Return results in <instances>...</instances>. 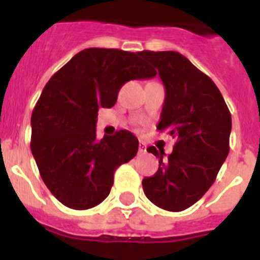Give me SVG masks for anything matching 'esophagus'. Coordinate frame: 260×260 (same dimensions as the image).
I'll use <instances>...</instances> for the list:
<instances>
[{"label":"esophagus","instance_id":"obj_1","mask_svg":"<svg viewBox=\"0 0 260 260\" xmlns=\"http://www.w3.org/2000/svg\"><path fill=\"white\" fill-rule=\"evenodd\" d=\"M147 153V147L144 143H140L139 144V154H146Z\"/></svg>","mask_w":260,"mask_h":260}]
</instances>
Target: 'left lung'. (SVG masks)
<instances>
[{
  "label": "left lung",
  "mask_w": 260,
  "mask_h": 260,
  "mask_svg": "<svg viewBox=\"0 0 260 260\" xmlns=\"http://www.w3.org/2000/svg\"><path fill=\"white\" fill-rule=\"evenodd\" d=\"M165 85V103L157 128L177 140L173 152L148 147L158 170L142 182L151 202L182 211L213 185L230 152L232 118L222 94L209 76L177 51H140Z\"/></svg>",
  "instance_id": "8db88e82"
}]
</instances>
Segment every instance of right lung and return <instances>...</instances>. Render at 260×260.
Segmentation results:
<instances>
[{
  "mask_svg": "<svg viewBox=\"0 0 260 260\" xmlns=\"http://www.w3.org/2000/svg\"><path fill=\"white\" fill-rule=\"evenodd\" d=\"M154 76L139 52L90 47L50 78L32 112L30 151L61 204L86 210L106 200L114 171L134 158L139 142L125 130L98 140V111L113 107L127 81Z\"/></svg>",
  "mask_w": 260,
  "mask_h": 260,
  "instance_id": "obj_1",
  "label": "right lung"
}]
</instances>
